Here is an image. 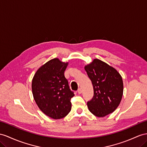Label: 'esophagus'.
Wrapping results in <instances>:
<instances>
[{"mask_svg": "<svg viewBox=\"0 0 147 147\" xmlns=\"http://www.w3.org/2000/svg\"><path fill=\"white\" fill-rule=\"evenodd\" d=\"M78 94H81V93H82V89H81V88L78 89Z\"/></svg>", "mask_w": 147, "mask_h": 147, "instance_id": "1", "label": "esophagus"}]
</instances>
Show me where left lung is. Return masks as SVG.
Listing matches in <instances>:
<instances>
[{"label":"left lung","instance_id":"obj_1","mask_svg":"<svg viewBox=\"0 0 147 147\" xmlns=\"http://www.w3.org/2000/svg\"><path fill=\"white\" fill-rule=\"evenodd\" d=\"M84 69L94 89V96L87 103L89 111L98 117L111 114L122 100V76L114 67L98 59H94Z\"/></svg>","mask_w":147,"mask_h":147}]
</instances>
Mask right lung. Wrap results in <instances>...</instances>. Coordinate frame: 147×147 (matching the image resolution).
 <instances>
[{
    "label": "right lung",
    "instance_id": "obj_1",
    "mask_svg": "<svg viewBox=\"0 0 147 147\" xmlns=\"http://www.w3.org/2000/svg\"><path fill=\"white\" fill-rule=\"evenodd\" d=\"M68 63L52 59L36 71L32 80V93L40 109L54 119L65 117L71 109V91L65 71Z\"/></svg>",
    "mask_w": 147,
    "mask_h": 147
}]
</instances>
